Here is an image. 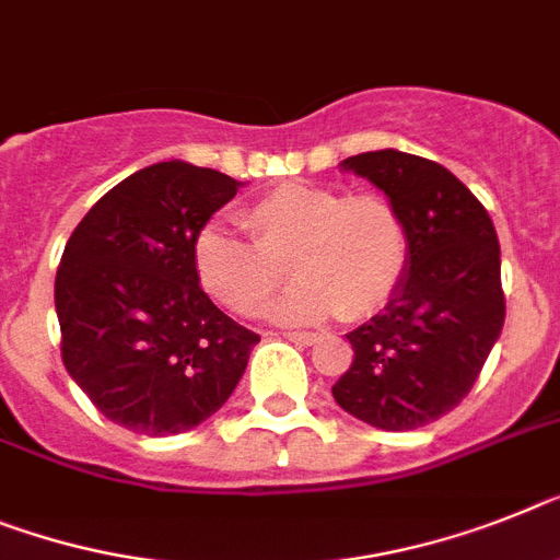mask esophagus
Wrapping results in <instances>:
<instances>
[{"label":"esophagus","instance_id":"34e87169","mask_svg":"<svg viewBox=\"0 0 560 560\" xmlns=\"http://www.w3.org/2000/svg\"><path fill=\"white\" fill-rule=\"evenodd\" d=\"M284 338H288V341H295V345H316L318 341V332H307V330H288L284 332Z\"/></svg>","mask_w":560,"mask_h":560}]
</instances>
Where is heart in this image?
<instances>
[{
	"mask_svg": "<svg viewBox=\"0 0 560 560\" xmlns=\"http://www.w3.org/2000/svg\"><path fill=\"white\" fill-rule=\"evenodd\" d=\"M250 238L208 224L192 238L201 290L253 318L288 279H302L276 307L281 322H347L382 313L401 293L412 261L407 215L384 192L284 182L242 210Z\"/></svg>",
	"mask_w": 560,
	"mask_h": 560,
	"instance_id": "heart-1",
	"label": "heart"
}]
</instances>
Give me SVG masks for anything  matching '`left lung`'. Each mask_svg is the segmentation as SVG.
I'll return each instance as SVG.
<instances>
[{"mask_svg":"<svg viewBox=\"0 0 560 560\" xmlns=\"http://www.w3.org/2000/svg\"><path fill=\"white\" fill-rule=\"evenodd\" d=\"M407 215L412 261L401 293L352 332L332 398L378 430H418L455 410L501 336V250L481 201L447 167L401 150L345 159Z\"/></svg>","mask_w":560,"mask_h":560,"instance_id":"8db88e82","label":"left lung"}]
</instances>
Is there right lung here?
Masks as SVG:
<instances>
[{"instance_id": "add662e5", "label": "right lung", "mask_w": 560, "mask_h": 560, "mask_svg": "<svg viewBox=\"0 0 560 560\" xmlns=\"http://www.w3.org/2000/svg\"><path fill=\"white\" fill-rule=\"evenodd\" d=\"M238 185L159 162L107 190L56 270L62 361L93 407L139 435L199 427L230 398L258 336L215 307L192 238Z\"/></svg>"}]
</instances>
